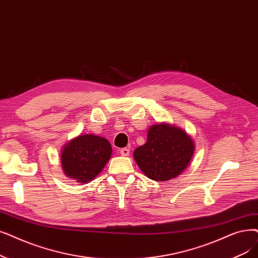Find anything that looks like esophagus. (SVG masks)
<instances>
[{
	"mask_svg": "<svg viewBox=\"0 0 258 258\" xmlns=\"http://www.w3.org/2000/svg\"><path fill=\"white\" fill-rule=\"evenodd\" d=\"M130 149H127V148H123V149H121L120 150V154L122 155V156H128L130 155Z\"/></svg>",
	"mask_w": 258,
	"mask_h": 258,
	"instance_id": "1",
	"label": "esophagus"
}]
</instances>
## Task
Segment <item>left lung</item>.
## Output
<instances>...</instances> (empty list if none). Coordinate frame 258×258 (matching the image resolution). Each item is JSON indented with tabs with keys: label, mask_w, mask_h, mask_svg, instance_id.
Listing matches in <instances>:
<instances>
[{
	"label": "left lung",
	"mask_w": 258,
	"mask_h": 258,
	"mask_svg": "<svg viewBox=\"0 0 258 258\" xmlns=\"http://www.w3.org/2000/svg\"><path fill=\"white\" fill-rule=\"evenodd\" d=\"M194 150L193 139L183 130L160 123L149 128L148 140L134 151V159L152 180L166 181L186 169Z\"/></svg>",
	"instance_id": "8db88e82"
}]
</instances>
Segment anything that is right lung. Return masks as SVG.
<instances>
[{"mask_svg":"<svg viewBox=\"0 0 258 258\" xmlns=\"http://www.w3.org/2000/svg\"><path fill=\"white\" fill-rule=\"evenodd\" d=\"M111 156L110 143L96 135H80L66 143L61 152V165L64 174L81 183L101 173Z\"/></svg>","mask_w":258,"mask_h":258,"instance_id":"obj_1","label":"right lung"}]
</instances>
